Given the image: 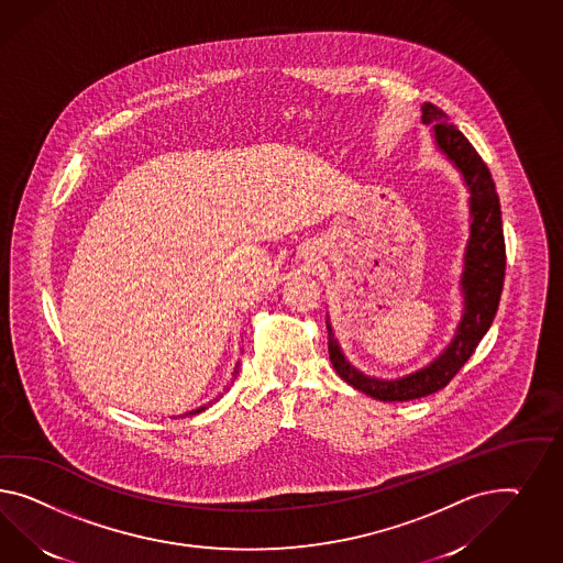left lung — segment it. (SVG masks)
Masks as SVG:
<instances>
[{"label":"left lung","mask_w":563,"mask_h":563,"mask_svg":"<svg viewBox=\"0 0 563 563\" xmlns=\"http://www.w3.org/2000/svg\"><path fill=\"white\" fill-rule=\"evenodd\" d=\"M422 122L430 124L437 145L455 164L465 184L470 186L472 205V238L465 254V273L461 278L465 292V311L456 328L453 342L441 356L422 371L404 379H371L350 366L334 340L328 323V352L335 373L354 389L379 401H408L441 391L455 377L461 366L470 361L473 350L486 335L500 303L504 273H506V245L501 233L500 200L496 184L487 169L486 162L475 152L467 137L451 124L441 108L434 104L422 107Z\"/></svg>","instance_id":"8db88e82"}]
</instances>
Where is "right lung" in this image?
Segmentation results:
<instances>
[{"label":"right lung","mask_w":563,"mask_h":563,"mask_svg":"<svg viewBox=\"0 0 563 563\" xmlns=\"http://www.w3.org/2000/svg\"><path fill=\"white\" fill-rule=\"evenodd\" d=\"M235 375H238V366H235ZM205 408H198L197 411H190V413H198V411H202Z\"/></svg>","instance_id":"add662e5"}]
</instances>
